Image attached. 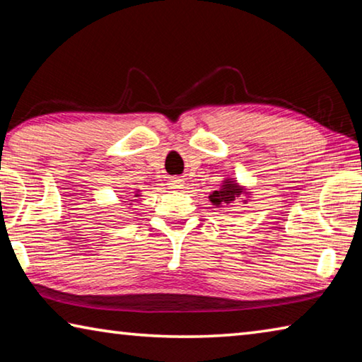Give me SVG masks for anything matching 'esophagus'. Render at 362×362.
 Returning a JSON list of instances; mask_svg holds the SVG:
<instances>
[{
    "instance_id": "obj_1",
    "label": "esophagus",
    "mask_w": 362,
    "mask_h": 362,
    "mask_svg": "<svg viewBox=\"0 0 362 362\" xmlns=\"http://www.w3.org/2000/svg\"><path fill=\"white\" fill-rule=\"evenodd\" d=\"M183 185H185V182H183V179H180V177H170L169 180L170 188H182Z\"/></svg>"
}]
</instances>
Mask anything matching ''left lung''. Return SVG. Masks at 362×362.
Here are the masks:
<instances>
[{
	"label": "left lung",
	"mask_w": 362,
	"mask_h": 362,
	"mask_svg": "<svg viewBox=\"0 0 362 362\" xmlns=\"http://www.w3.org/2000/svg\"><path fill=\"white\" fill-rule=\"evenodd\" d=\"M243 187L238 185L236 182H231L230 179L225 180V183L222 185V188L214 192L209 199L212 201L214 206H220V204H230L231 201H235L238 196L243 194Z\"/></svg>",
	"instance_id": "8db88e82"
}]
</instances>
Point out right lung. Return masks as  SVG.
<instances>
[{
  "label": "right lung",
  "mask_w": 362,
  "mask_h": 362,
  "mask_svg": "<svg viewBox=\"0 0 362 362\" xmlns=\"http://www.w3.org/2000/svg\"><path fill=\"white\" fill-rule=\"evenodd\" d=\"M136 196H139V194H136Z\"/></svg>",
  "instance_id": "obj_1"
}]
</instances>
